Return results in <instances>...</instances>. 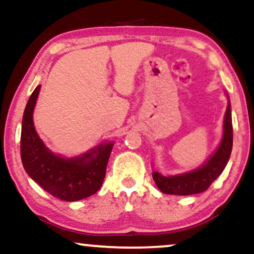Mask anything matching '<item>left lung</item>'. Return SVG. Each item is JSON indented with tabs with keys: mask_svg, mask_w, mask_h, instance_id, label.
I'll return each instance as SVG.
<instances>
[{
	"mask_svg": "<svg viewBox=\"0 0 254 254\" xmlns=\"http://www.w3.org/2000/svg\"><path fill=\"white\" fill-rule=\"evenodd\" d=\"M233 144L232 117H231V105H227L224 120V134L221 143L216 152L203 166L193 171L183 175L165 177L159 172L153 171L152 177L156 185L163 193L188 195L206 191L210 185L219 177L229 162Z\"/></svg>",
	"mask_w": 254,
	"mask_h": 254,
	"instance_id": "8db88e82",
	"label": "left lung"
}]
</instances>
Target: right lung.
I'll return each mask as SVG.
<instances>
[{"instance_id":"obj_1","label":"right lung","mask_w":254,"mask_h":254,"mask_svg":"<svg viewBox=\"0 0 254 254\" xmlns=\"http://www.w3.org/2000/svg\"><path fill=\"white\" fill-rule=\"evenodd\" d=\"M38 85L29 98L23 114L21 158L24 170L43 190L65 201H76L95 194L103 184L112 143H104L75 158L54 155L36 133L33 122Z\"/></svg>"}]
</instances>
